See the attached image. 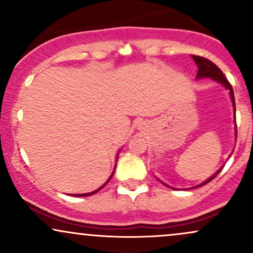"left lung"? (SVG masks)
<instances>
[{
	"label": "left lung",
	"mask_w": 253,
	"mask_h": 253,
	"mask_svg": "<svg viewBox=\"0 0 253 253\" xmlns=\"http://www.w3.org/2000/svg\"><path fill=\"white\" fill-rule=\"evenodd\" d=\"M193 59L195 60L197 68H199V71H197V78H202V77H211V80L216 81V82H220L223 85L226 86L229 90V94H231V97H232V102H233V106H234V109H236V102H234V94H233V89H232V85L231 83L228 82L227 78L225 77V75L222 74V71L220 70L219 68L214 64L213 62H211L210 59H207V58H203V57H200V56H193ZM222 170V168L217 171L216 173H214L213 176L211 177L210 179H207L206 182H203L202 184L197 185V187H201V185L206 184V183L211 182V179H214L215 177L219 175L220 171Z\"/></svg>",
	"instance_id": "8db88e82"
}]
</instances>
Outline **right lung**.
Wrapping results in <instances>:
<instances>
[{
	"label": "right lung",
	"instance_id": "obj_1",
	"mask_svg": "<svg viewBox=\"0 0 253 253\" xmlns=\"http://www.w3.org/2000/svg\"><path fill=\"white\" fill-rule=\"evenodd\" d=\"M113 173H114V172H113ZM113 176V175H112ZM112 176H110L109 177V179H108V181H107L106 183H104V184L102 185V187H101V188H98V189L97 190H95V191H92V193H88V194H77V195H75V196H89V195H92V194H95V193H97V191H100L101 189H102V188L104 187V185H106L107 184V183H108L109 181H110V178H112Z\"/></svg>",
	"mask_w": 253,
	"mask_h": 253
}]
</instances>
